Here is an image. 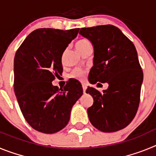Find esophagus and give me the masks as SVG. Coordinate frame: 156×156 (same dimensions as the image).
<instances>
[{
	"label": "esophagus",
	"mask_w": 156,
	"mask_h": 156,
	"mask_svg": "<svg viewBox=\"0 0 156 156\" xmlns=\"http://www.w3.org/2000/svg\"><path fill=\"white\" fill-rule=\"evenodd\" d=\"M82 87H83V93H85V92H86V90H87V85L84 84V83H83Z\"/></svg>",
	"instance_id": "esophagus-1"
}]
</instances>
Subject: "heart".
Returning <instances> with one entry per match:
<instances>
[{
	"instance_id": "1",
	"label": "heart",
	"mask_w": 156,
	"mask_h": 156,
	"mask_svg": "<svg viewBox=\"0 0 156 156\" xmlns=\"http://www.w3.org/2000/svg\"><path fill=\"white\" fill-rule=\"evenodd\" d=\"M89 45H90V43L89 42V41H87V39H81L76 43V48L77 51L80 52L83 48H86L87 46H89ZM84 76L85 72L80 69H76L71 73V77L78 80L83 79Z\"/></svg>"
}]
</instances>
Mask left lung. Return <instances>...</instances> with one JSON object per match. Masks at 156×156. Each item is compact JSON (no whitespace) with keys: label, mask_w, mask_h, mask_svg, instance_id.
<instances>
[{"label":"left lung","mask_w":156,"mask_h":156,"mask_svg":"<svg viewBox=\"0 0 156 156\" xmlns=\"http://www.w3.org/2000/svg\"><path fill=\"white\" fill-rule=\"evenodd\" d=\"M80 34L94 47L90 83H108L101 93L88 87L94 99L87 109L91 124L105 133L127 126L137 113L140 102L143 72L135 46L119 28L104 25L80 29Z\"/></svg>","instance_id":"1"}]
</instances>
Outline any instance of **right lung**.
Segmentation results:
<instances>
[{
	"label": "right lung",
	"mask_w": 156,
	"mask_h": 156,
	"mask_svg": "<svg viewBox=\"0 0 156 156\" xmlns=\"http://www.w3.org/2000/svg\"><path fill=\"white\" fill-rule=\"evenodd\" d=\"M80 29H38L25 39L14 59V90L22 113L37 131L54 133L68 124L73 105L82 96L79 81L62 88L52 85L62 73V57Z\"/></svg>",
	"instance_id": "right-lung-1"
}]
</instances>
